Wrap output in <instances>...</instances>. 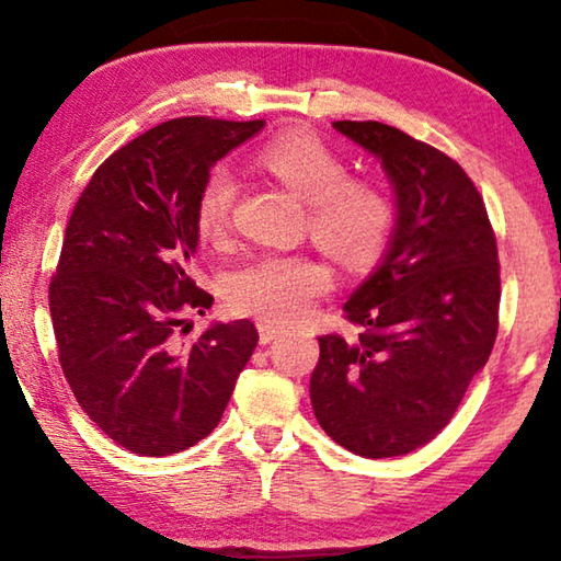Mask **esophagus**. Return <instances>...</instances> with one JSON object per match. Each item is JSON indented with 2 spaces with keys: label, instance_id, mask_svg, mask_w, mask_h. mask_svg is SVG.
<instances>
[{
  "label": "esophagus",
  "instance_id": "obj_1",
  "mask_svg": "<svg viewBox=\"0 0 561 561\" xmlns=\"http://www.w3.org/2000/svg\"><path fill=\"white\" fill-rule=\"evenodd\" d=\"M257 331H260V344L267 346L272 344L274 339H277L282 334V329L277 324H272V321H257Z\"/></svg>",
  "mask_w": 561,
  "mask_h": 561
}]
</instances>
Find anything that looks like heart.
Wrapping results in <instances>:
<instances>
[{
  "instance_id": "b5f03b06",
  "label": "heart",
  "mask_w": 561,
  "mask_h": 561,
  "mask_svg": "<svg viewBox=\"0 0 561 561\" xmlns=\"http://www.w3.org/2000/svg\"><path fill=\"white\" fill-rule=\"evenodd\" d=\"M257 163L309 203V232L321 250L346 267H366L381 257L396 227V205L366 178H348V163L324 140L289 133L262 148ZM240 183L230 168L210 170L195 207L205 240L230 232ZM331 287L324 264L307 254H252L227 274L230 307L272 324L304 319Z\"/></svg>"
}]
</instances>
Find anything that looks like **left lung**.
Masks as SVG:
<instances>
[{"label":"left lung","mask_w":561,"mask_h":561,"mask_svg":"<svg viewBox=\"0 0 561 561\" xmlns=\"http://www.w3.org/2000/svg\"><path fill=\"white\" fill-rule=\"evenodd\" d=\"M391 178L388 252L351 294L356 339L319 336L309 396L331 440L360 458L431 443L458 411L497 336L500 262L485 203L438 148L378 121H336Z\"/></svg>","instance_id":"1"}]
</instances>
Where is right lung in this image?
<instances>
[{
  "instance_id": "1",
  "label": "right lung",
  "mask_w": 561,
  "mask_h": 561,
  "mask_svg": "<svg viewBox=\"0 0 561 561\" xmlns=\"http://www.w3.org/2000/svg\"><path fill=\"white\" fill-rule=\"evenodd\" d=\"M264 121L187 116L118 148L83 187L49 284L59 364L116 445L163 458L220 423L260 334L250 319L180 341L213 294L190 277L195 207L210 168Z\"/></svg>"
}]
</instances>
